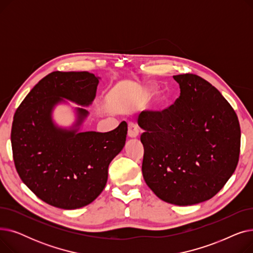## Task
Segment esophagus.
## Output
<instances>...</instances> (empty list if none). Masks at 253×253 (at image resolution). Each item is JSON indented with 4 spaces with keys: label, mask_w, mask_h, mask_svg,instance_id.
Returning a JSON list of instances; mask_svg holds the SVG:
<instances>
[{
    "label": "esophagus",
    "mask_w": 253,
    "mask_h": 253,
    "mask_svg": "<svg viewBox=\"0 0 253 253\" xmlns=\"http://www.w3.org/2000/svg\"><path fill=\"white\" fill-rule=\"evenodd\" d=\"M138 136V130H137V126L135 124L130 123L128 125V131H127V137L129 139H134Z\"/></svg>",
    "instance_id": "esophagus-1"
}]
</instances>
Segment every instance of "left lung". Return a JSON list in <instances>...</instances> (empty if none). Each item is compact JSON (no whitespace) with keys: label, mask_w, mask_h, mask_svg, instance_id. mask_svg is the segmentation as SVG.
<instances>
[{"label":"left lung","mask_w":253,"mask_h":253,"mask_svg":"<svg viewBox=\"0 0 253 253\" xmlns=\"http://www.w3.org/2000/svg\"><path fill=\"white\" fill-rule=\"evenodd\" d=\"M180 96L162 112H142V175L161 200L189 206L227 183L240 154L238 117L221 93L193 74L173 76Z\"/></svg>","instance_id":"8db88e82"}]
</instances>
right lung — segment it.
Instances as JSON below:
<instances>
[{"label":"right lung","instance_id":"right-lung-1","mask_svg":"<svg viewBox=\"0 0 253 253\" xmlns=\"http://www.w3.org/2000/svg\"><path fill=\"white\" fill-rule=\"evenodd\" d=\"M99 77L88 72H53L18 106L11 143L18 174L38 198L61 209L84 207L100 195L109 165L125 145L127 124L110 132L82 131L96 96ZM74 102L75 122L59 126L52 111Z\"/></svg>","mask_w":253,"mask_h":253}]
</instances>
